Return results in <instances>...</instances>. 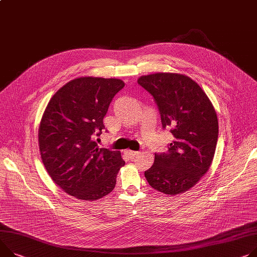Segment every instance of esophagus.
Returning a JSON list of instances; mask_svg holds the SVG:
<instances>
[{
  "mask_svg": "<svg viewBox=\"0 0 257 257\" xmlns=\"http://www.w3.org/2000/svg\"><path fill=\"white\" fill-rule=\"evenodd\" d=\"M126 153L132 157V159H134V157H137L140 155V152L138 151H132V150H126Z\"/></svg>",
  "mask_w": 257,
  "mask_h": 257,
  "instance_id": "esophagus-1",
  "label": "esophagus"
}]
</instances>
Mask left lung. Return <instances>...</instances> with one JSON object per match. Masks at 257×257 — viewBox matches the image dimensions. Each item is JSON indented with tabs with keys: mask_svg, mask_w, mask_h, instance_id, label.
<instances>
[{
	"mask_svg": "<svg viewBox=\"0 0 257 257\" xmlns=\"http://www.w3.org/2000/svg\"><path fill=\"white\" fill-rule=\"evenodd\" d=\"M159 106L162 124L174 136L168 153L155 154L145 172L149 185L176 195L193 187L208 172L218 139V119L206 92L178 73H154L138 78Z\"/></svg>",
	"mask_w": 257,
	"mask_h": 257,
	"instance_id": "obj_1",
	"label": "left lung"
}]
</instances>
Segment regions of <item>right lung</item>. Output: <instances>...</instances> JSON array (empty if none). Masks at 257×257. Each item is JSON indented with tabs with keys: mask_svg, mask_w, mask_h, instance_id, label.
<instances>
[{
	"mask_svg": "<svg viewBox=\"0 0 257 257\" xmlns=\"http://www.w3.org/2000/svg\"><path fill=\"white\" fill-rule=\"evenodd\" d=\"M124 82L117 78L79 77L50 98L39 125L43 165L53 182L75 199L96 201L110 193L124 161L120 151L98 148L94 138Z\"/></svg>",
	"mask_w": 257,
	"mask_h": 257,
	"instance_id": "add662e5",
	"label": "right lung"
}]
</instances>
